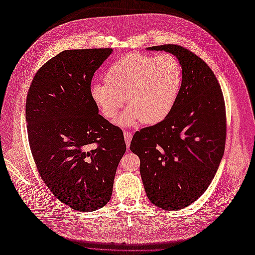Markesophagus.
<instances>
[{
	"label": "esophagus",
	"mask_w": 255,
	"mask_h": 255,
	"mask_svg": "<svg viewBox=\"0 0 255 255\" xmlns=\"http://www.w3.org/2000/svg\"><path fill=\"white\" fill-rule=\"evenodd\" d=\"M123 134H125V140H126V143L128 145V148L129 144H130V141H132V133L128 132V130H125V132H123Z\"/></svg>",
	"instance_id": "34e87169"
}]
</instances>
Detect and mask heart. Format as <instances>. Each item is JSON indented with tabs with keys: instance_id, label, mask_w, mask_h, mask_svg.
Instances as JSON below:
<instances>
[{
	"instance_id": "heart-1",
	"label": "heart",
	"mask_w": 255,
	"mask_h": 255,
	"mask_svg": "<svg viewBox=\"0 0 255 255\" xmlns=\"http://www.w3.org/2000/svg\"><path fill=\"white\" fill-rule=\"evenodd\" d=\"M183 82L180 61L171 54L157 56L132 53L111 65L105 82L91 85L94 102L106 119L113 120L127 103L122 125H156L171 113Z\"/></svg>"
}]
</instances>
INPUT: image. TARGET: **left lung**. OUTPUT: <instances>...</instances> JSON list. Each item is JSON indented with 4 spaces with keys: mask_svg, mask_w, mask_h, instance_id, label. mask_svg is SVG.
Returning a JSON list of instances; mask_svg holds the SVG:
<instances>
[{
    "mask_svg": "<svg viewBox=\"0 0 255 255\" xmlns=\"http://www.w3.org/2000/svg\"><path fill=\"white\" fill-rule=\"evenodd\" d=\"M148 50L176 56L182 87L168 117L136 132L129 149L140 159L150 201L164 210H181L203 195L217 172L227 138L225 99L212 69L195 53L177 44Z\"/></svg>",
    "mask_w": 255,
    "mask_h": 255,
    "instance_id": "1",
    "label": "left lung"
}]
</instances>
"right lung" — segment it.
I'll return each mask as SVG.
<instances>
[{
    "instance_id": "add662e5",
    "label": "right lung",
    "mask_w": 255,
    "mask_h": 255,
    "mask_svg": "<svg viewBox=\"0 0 255 255\" xmlns=\"http://www.w3.org/2000/svg\"><path fill=\"white\" fill-rule=\"evenodd\" d=\"M112 52H60L37 71L27 92L26 128L37 170L60 202L80 212L110 201L127 150L122 129L99 114L90 94L95 72Z\"/></svg>"
}]
</instances>
